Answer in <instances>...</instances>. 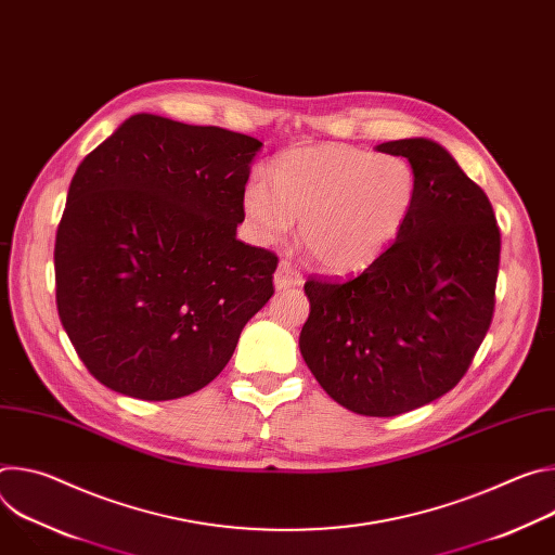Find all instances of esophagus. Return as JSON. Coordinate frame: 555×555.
Returning a JSON list of instances; mask_svg holds the SVG:
<instances>
[{"instance_id": "esophagus-1", "label": "esophagus", "mask_w": 555, "mask_h": 555, "mask_svg": "<svg viewBox=\"0 0 555 555\" xmlns=\"http://www.w3.org/2000/svg\"><path fill=\"white\" fill-rule=\"evenodd\" d=\"M274 285H276V289H287V287L302 285V274L292 261H281L279 270L274 274Z\"/></svg>"}]
</instances>
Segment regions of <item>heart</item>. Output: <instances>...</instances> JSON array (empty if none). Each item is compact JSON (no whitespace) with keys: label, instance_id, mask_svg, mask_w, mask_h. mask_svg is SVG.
Segmentation results:
<instances>
[{"label":"heart","instance_id":"1","mask_svg":"<svg viewBox=\"0 0 555 555\" xmlns=\"http://www.w3.org/2000/svg\"><path fill=\"white\" fill-rule=\"evenodd\" d=\"M417 178L402 155H375L349 144L283 153L268 184L246 186L244 208L263 242H276L300 220L305 250L332 272L371 263L402 230Z\"/></svg>","mask_w":555,"mask_h":555}]
</instances>
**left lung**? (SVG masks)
Listing matches in <instances>:
<instances>
[{
	"label": "left lung",
	"instance_id": "8db88e82",
	"mask_svg": "<svg viewBox=\"0 0 555 555\" xmlns=\"http://www.w3.org/2000/svg\"><path fill=\"white\" fill-rule=\"evenodd\" d=\"M417 195L395 242L347 281L309 276L300 353L340 406L395 417L454 388L494 315L501 230L454 157L426 138L390 140Z\"/></svg>",
	"mask_w": 555,
	"mask_h": 555
}]
</instances>
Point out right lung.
Returning <instances> with one entry per match:
<instances>
[{"instance_id": "add662e5", "label": "right lung", "mask_w": 555, "mask_h": 555, "mask_svg": "<svg viewBox=\"0 0 555 555\" xmlns=\"http://www.w3.org/2000/svg\"><path fill=\"white\" fill-rule=\"evenodd\" d=\"M257 138L135 114L78 165L54 244L61 325L135 400L212 382L274 294L279 257L236 240Z\"/></svg>"}]
</instances>
